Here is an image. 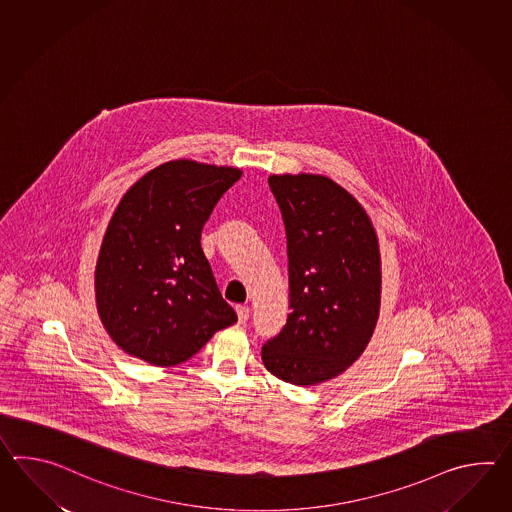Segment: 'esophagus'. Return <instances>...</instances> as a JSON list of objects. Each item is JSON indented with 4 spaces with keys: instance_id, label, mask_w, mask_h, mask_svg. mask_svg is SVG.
I'll return each instance as SVG.
<instances>
[{
    "instance_id": "obj_1",
    "label": "esophagus",
    "mask_w": 512,
    "mask_h": 512,
    "mask_svg": "<svg viewBox=\"0 0 512 512\" xmlns=\"http://www.w3.org/2000/svg\"><path fill=\"white\" fill-rule=\"evenodd\" d=\"M237 316H239V323H246L250 319V308L237 307Z\"/></svg>"
}]
</instances>
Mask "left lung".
I'll return each instance as SVG.
<instances>
[{
    "instance_id": "1",
    "label": "left lung",
    "mask_w": 512,
    "mask_h": 512,
    "mask_svg": "<svg viewBox=\"0 0 512 512\" xmlns=\"http://www.w3.org/2000/svg\"><path fill=\"white\" fill-rule=\"evenodd\" d=\"M281 207L290 308L283 330L262 345L264 367L292 386H316L362 356L382 294L378 237L362 204L321 174H272Z\"/></svg>"
}]
</instances>
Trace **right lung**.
I'll return each instance as SVG.
<instances>
[{
    "instance_id": "obj_1",
    "label": "right lung",
    "mask_w": 512,
    "mask_h": 512,
    "mask_svg": "<svg viewBox=\"0 0 512 512\" xmlns=\"http://www.w3.org/2000/svg\"><path fill=\"white\" fill-rule=\"evenodd\" d=\"M242 171L174 159L121 198L95 266V303L126 354L172 367L237 321L200 246L216 202Z\"/></svg>"
}]
</instances>
